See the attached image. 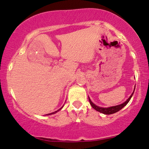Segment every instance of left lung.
<instances>
[{
  "label": "left lung",
  "mask_w": 149,
  "mask_h": 149,
  "mask_svg": "<svg viewBox=\"0 0 149 149\" xmlns=\"http://www.w3.org/2000/svg\"><path fill=\"white\" fill-rule=\"evenodd\" d=\"M134 90H135V87H134L133 93H132V95H130L129 98H128L125 102H124L123 103L121 104H119V105H117V106H113V107H108V108L100 107H98V106L95 105V104H93L92 102H91L90 98H89V97H89V103H90V104L91 105V107H92L93 109H94L95 111H98L101 113L104 114V115H111V114L115 113H117V112L119 111L120 110L123 109V108L125 107V106L127 105V104L129 102V101L130 100V99H131V97H132V95H133V94H134Z\"/></svg>",
  "instance_id": "left-lung-1"
}]
</instances>
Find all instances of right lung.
Wrapping results in <instances>:
<instances>
[{
  "mask_svg": "<svg viewBox=\"0 0 149 149\" xmlns=\"http://www.w3.org/2000/svg\"><path fill=\"white\" fill-rule=\"evenodd\" d=\"M62 108H63V107H61L60 109H58V111H55V112H53V113H49V114H47V115H53V114H55V113H58V112L59 111H60V110H61V109H62Z\"/></svg>",
  "mask_w": 149,
  "mask_h": 149,
  "instance_id": "right-lung-1",
  "label": "right lung"
}]
</instances>
